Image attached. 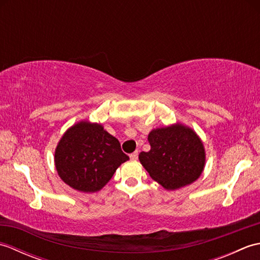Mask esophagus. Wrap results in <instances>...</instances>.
I'll list each match as a JSON object with an SVG mask.
<instances>
[{"mask_svg":"<svg viewBox=\"0 0 260 260\" xmlns=\"http://www.w3.org/2000/svg\"><path fill=\"white\" fill-rule=\"evenodd\" d=\"M129 157H131V159H133V161H136V159L139 158V152L135 151L134 153H132L131 155H129Z\"/></svg>","mask_w":260,"mask_h":260,"instance_id":"1","label":"esophagus"}]
</instances>
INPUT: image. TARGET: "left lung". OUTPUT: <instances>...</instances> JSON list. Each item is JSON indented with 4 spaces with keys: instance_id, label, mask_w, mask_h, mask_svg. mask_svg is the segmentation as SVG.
I'll return each instance as SVG.
<instances>
[{
    "instance_id": "1",
    "label": "left lung",
    "mask_w": 260,
    "mask_h": 260,
    "mask_svg": "<svg viewBox=\"0 0 260 260\" xmlns=\"http://www.w3.org/2000/svg\"><path fill=\"white\" fill-rule=\"evenodd\" d=\"M151 150L140 153V161L151 178L168 190L194 182L201 175L206 153L202 142L181 124L153 129L148 134Z\"/></svg>"
}]
</instances>
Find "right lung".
<instances>
[{
    "instance_id": "obj_1",
    "label": "right lung",
    "mask_w": 260,
    "mask_h": 260,
    "mask_svg": "<svg viewBox=\"0 0 260 260\" xmlns=\"http://www.w3.org/2000/svg\"><path fill=\"white\" fill-rule=\"evenodd\" d=\"M129 157L102 125L80 121L66 132L54 153L58 174L81 192H96Z\"/></svg>"
}]
</instances>
